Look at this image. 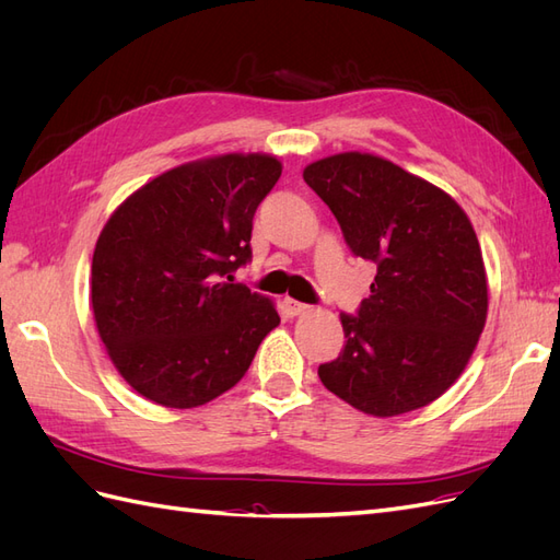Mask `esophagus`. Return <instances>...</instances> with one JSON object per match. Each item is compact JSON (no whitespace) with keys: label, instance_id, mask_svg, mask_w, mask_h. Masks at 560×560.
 Here are the masks:
<instances>
[{"label":"esophagus","instance_id":"esophagus-1","mask_svg":"<svg viewBox=\"0 0 560 560\" xmlns=\"http://www.w3.org/2000/svg\"><path fill=\"white\" fill-rule=\"evenodd\" d=\"M284 311L290 315H303V313L311 311V306H308V303H301V301H294V299H284Z\"/></svg>","mask_w":560,"mask_h":560}]
</instances>
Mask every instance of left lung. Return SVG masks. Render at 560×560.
<instances>
[{
	"instance_id": "8db88e82",
	"label": "left lung",
	"mask_w": 560,
	"mask_h": 560,
	"mask_svg": "<svg viewBox=\"0 0 560 560\" xmlns=\"http://www.w3.org/2000/svg\"><path fill=\"white\" fill-rule=\"evenodd\" d=\"M303 179L327 202L348 247L376 264L346 346L317 376L369 416H401L460 378L488 315L477 233L457 202L393 161L362 151L319 159Z\"/></svg>"
}]
</instances>
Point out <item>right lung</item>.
<instances>
[{
  "label": "right lung",
  "mask_w": 560,
  "mask_h": 560,
  "mask_svg": "<svg viewBox=\"0 0 560 560\" xmlns=\"http://www.w3.org/2000/svg\"><path fill=\"white\" fill-rule=\"evenodd\" d=\"M282 175L270 154L173 167L130 194L100 233L91 303L100 338L135 393L167 409L224 395L280 325L276 303L233 282L252 219Z\"/></svg>",
  "instance_id": "right-lung-1"
}]
</instances>
